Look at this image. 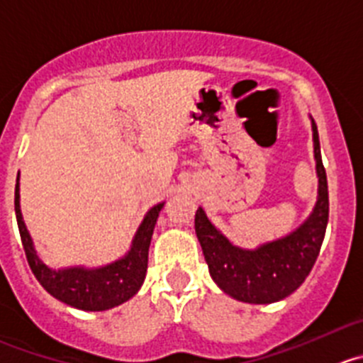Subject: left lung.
I'll list each match as a JSON object with an SVG mask.
<instances>
[{
  "label": "left lung",
  "instance_id": "left-lung-1",
  "mask_svg": "<svg viewBox=\"0 0 363 363\" xmlns=\"http://www.w3.org/2000/svg\"><path fill=\"white\" fill-rule=\"evenodd\" d=\"M318 200L307 220L284 238L257 248L234 245L214 227L202 207L195 214V232L209 273L225 294L245 303H275L293 294L311 273L328 225V182L321 160L318 125L311 117Z\"/></svg>",
  "mask_w": 363,
  "mask_h": 363
}]
</instances>
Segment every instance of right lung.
Instances as JSON below:
<instances>
[{"mask_svg": "<svg viewBox=\"0 0 363 363\" xmlns=\"http://www.w3.org/2000/svg\"><path fill=\"white\" fill-rule=\"evenodd\" d=\"M164 202L157 203L149 213L143 216L135 238H133L131 248L115 262L106 264L101 267H55L42 262L35 250L33 239L28 232L26 223L21 213V195H19V174H17L16 184V218L19 225L21 241H23L24 252H26L28 264H30L33 275L40 282V286L48 291L51 296L74 308L86 312L110 311L131 300L142 287L147 273V262H149V246L152 239L154 227H156L157 216L163 209Z\"/></svg>", "mask_w": 363, "mask_h": 363, "instance_id": "add662e5", "label": "right lung"}]
</instances>
